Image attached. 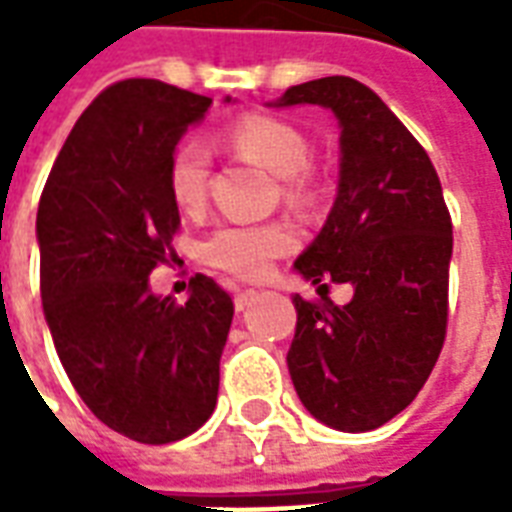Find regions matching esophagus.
Instances as JSON below:
<instances>
[{
    "instance_id": "obj_1",
    "label": "esophagus",
    "mask_w": 512,
    "mask_h": 512,
    "mask_svg": "<svg viewBox=\"0 0 512 512\" xmlns=\"http://www.w3.org/2000/svg\"><path fill=\"white\" fill-rule=\"evenodd\" d=\"M255 296H257V290H252V288L238 290V293H235V310L244 312L246 307H249V304L255 301Z\"/></svg>"
}]
</instances>
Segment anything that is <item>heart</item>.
<instances>
[{
  "label": "heart",
  "mask_w": 512,
  "mask_h": 512,
  "mask_svg": "<svg viewBox=\"0 0 512 512\" xmlns=\"http://www.w3.org/2000/svg\"><path fill=\"white\" fill-rule=\"evenodd\" d=\"M224 145L235 156H244L271 169L285 180L290 200H307L312 194L307 161L310 145L299 128L271 115H241L224 128ZM211 150L197 136L180 139L167 164V189L183 213H197L208 197ZM296 246V230L285 222H230L216 227L202 244V255L211 266L241 279L263 277L271 260L288 255Z\"/></svg>",
  "instance_id": "b5f03b06"
}]
</instances>
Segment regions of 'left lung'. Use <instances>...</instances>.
<instances>
[{"label":"left lung","mask_w":512,"mask_h":512,"mask_svg":"<svg viewBox=\"0 0 512 512\" xmlns=\"http://www.w3.org/2000/svg\"><path fill=\"white\" fill-rule=\"evenodd\" d=\"M318 104L340 123V186L296 260L321 299H293L288 370L312 417L345 433L381 428L417 397L447 334L452 222L425 147L370 87L326 76L277 106ZM355 299L334 305L328 282Z\"/></svg>","instance_id":"8db88e82"}]
</instances>
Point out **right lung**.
Returning a JSON list of instances; mask_svg holds the SVG:
<instances>
[{
    "instance_id": "add662e5",
    "label": "right lung",
    "mask_w": 512,
    "mask_h": 512,
    "mask_svg": "<svg viewBox=\"0 0 512 512\" xmlns=\"http://www.w3.org/2000/svg\"><path fill=\"white\" fill-rule=\"evenodd\" d=\"M208 106L156 79L106 87L40 194V296L57 356L95 417L142 444L186 439L219 395L230 293L205 274L186 304L150 293L180 227L169 156Z\"/></svg>"
}]
</instances>
